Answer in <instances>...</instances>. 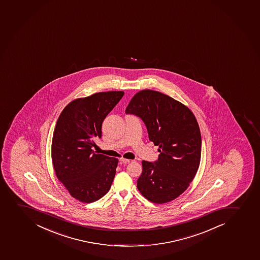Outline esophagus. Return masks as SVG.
Instances as JSON below:
<instances>
[{
    "label": "esophagus",
    "mask_w": 260,
    "mask_h": 260,
    "mask_svg": "<svg viewBox=\"0 0 260 260\" xmlns=\"http://www.w3.org/2000/svg\"><path fill=\"white\" fill-rule=\"evenodd\" d=\"M121 162H123V163H129V162H132V159H127V158H120Z\"/></svg>",
    "instance_id": "esophagus-1"
}]
</instances>
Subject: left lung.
Instances as JSON below:
<instances>
[{"label": "left lung", "instance_id": "8db88e82", "mask_svg": "<svg viewBox=\"0 0 260 260\" xmlns=\"http://www.w3.org/2000/svg\"><path fill=\"white\" fill-rule=\"evenodd\" d=\"M127 114L142 118L148 137L158 146V160H143L137 188L153 203L173 201L189 186L198 171L201 136L188 107L160 92L144 89L135 94Z\"/></svg>", "mask_w": 260, "mask_h": 260}]
</instances>
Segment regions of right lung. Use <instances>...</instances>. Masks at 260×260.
<instances>
[{
    "label": "right lung",
    "mask_w": 260,
    "mask_h": 260,
    "mask_svg": "<svg viewBox=\"0 0 260 260\" xmlns=\"http://www.w3.org/2000/svg\"><path fill=\"white\" fill-rule=\"evenodd\" d=\"M123 91L100 92L78 98L64 107L52 140L56 177L76 200L91 203L109 191L118 159L94 153L102 122L123 96Z\"/></svg>",
    "instance_id": "1"
}]
</instances>
